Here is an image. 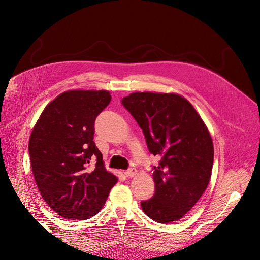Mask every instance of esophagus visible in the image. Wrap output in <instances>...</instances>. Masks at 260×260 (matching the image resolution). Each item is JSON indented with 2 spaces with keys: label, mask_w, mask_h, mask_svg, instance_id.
Segmentation results:
<instances>
[{
  "label": "esophagus",
  "mask_w": 260,
  "mask_h": 260,
  "mask_svg": "<svg viewBox=\"0 0 260 260\" xmlns=\"http://www.w3.org/2000/svg\"><path fill=\"white\" fill-rule=\"evenodd\" d=\"M136 174H137L136 168H129L127 171L124 172V176L128 177V178H132Z\"/></svg>",
  "instance_id": "1"
}]
</instances>
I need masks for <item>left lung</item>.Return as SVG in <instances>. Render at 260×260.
I'll list each match as a JSON object with an SVG mask.
<instances>
[{"label":"left lung","instance_id":"obj_1","mask_svg":"<svg viewBox=\"0 0 260 260\" xmlns=\"http://www.w3.org/2000/svg\"><path fill=\"white\" fill-rule=\"evenodd\" d=\"M142 129L148 151L160 157L153 166L155 193L141 202L159 223L182 218L205 192L214 164V145L190 102L172 93L136 92L121 100Z\"/></svg>","mask_w":260,"mask_h":260}]
</instances>
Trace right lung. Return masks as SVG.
<instances>
[{
  "label": "right lung",
  "mask_w": 260,
  "mask_h": 260,
  "mask_svg": "<svg viewBox=\"0 0 260 260\" xmlns=\"http://www.w3.org/2000/svg\"><path fill=\"white\" fill-rule=\"evenodd\" d=\"M111 100L104 90L61 93L44 108L31 132L29 155L36 183L61 217L95 216L117 183L93 141L94 122ZM91 160H96L93 168Z\"/></svg>",
  "instance_id": "obj_1"
}]
</instances>
